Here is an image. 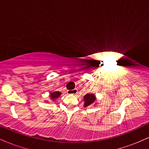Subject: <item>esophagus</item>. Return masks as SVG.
I'll return each instance as SVG.
<instances>
[{"mask_svg":"<svg viewBox=\"0 0 149 149\" xmlns=\"http://www.w3.org/2000/svg\"><path fill=\"white\" fill-rule=\"evenodd\" d=\"M78 93V90L77 89H74V90H67V94L68 95H76Z\"/></svg>","mask_w":149,"mask_h":149,"instance_id":"1","label":"esophagus"}]
</instances>
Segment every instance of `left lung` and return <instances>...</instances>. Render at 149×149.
Listing matches in <instances>:
<instances>
[{"mask_svg": "<svg viewBox=\"0 0 149 149\" xmlns=\"http://www.w3.org/2000/svg\"><path fill=\"white\" fill-rule=\"evenodd\" d=\"M83 100L85 102L84 107H87L95 103V100H96V97L94 94H87L83 97Z\"/></svg>", "mask_w": 149, "mask_h": 149, "instance_id": "left-lung-1", "label": "left lung"}]
</instances>
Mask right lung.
<instances>
[{
  "mask_svg": "<svg viewBox=\"0 0 149 149\" xmlns=\"http://www.w3.org/2000/svg\"><path fill=\"white\" fill-rule=\"evenodd\" d=\"M61 94V93L60 92H58V91L54 92H51L50 95H50L49 97H50L51 100H52V101H54L55 100H57L58 97L60 96Z\"/></svg>",
  "mask_w": 149,
  "mask_h": 149,
  "instance_id": "1",
  "label": "right lung"
}]
</instances>
